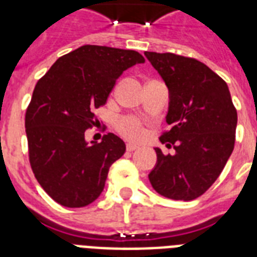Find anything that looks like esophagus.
<instances>
[{"label":"esophagus","instance_id":"34e87169","mask_svg":"<svg viewBox=\"0 0 257 257\" xmlns=\"http://www.w3.org/2000/svg\"><path fill=\"white\" fill-rule=\"evenodd\" d=\"M137 148H139V147L135 144H132V143H128V144H126V151H128V152H133V151Z\"/></svg>","mask_w":257,"mask_h":257}]
</instances>
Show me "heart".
<instances>
[{"instance_id":"1","label":"heart","mask_w":257,"mask_h":257,"mask_svg":"<svg viewBox=\"0 0 257 257\" xmlns=\"http://www.w3.org/2000/svg\"><path fill=\"white\" fill-rule=\"evenodd\" d=\"M117 131L129 140H140L144 136V125L137 117L125 116L117 122Z\"/></svg>"}]
</instances>
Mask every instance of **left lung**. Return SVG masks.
Returning a JSON list of instances; mask_svg holds the SVG:
<instances>
[{
  "mask_svg": "<svg viewBox=\"0 0 257 257\" xmlns=\"http://www.w3.org/2000/svg\"><path fill=\"white\" fill-rule=\"evenodd\" d=\"M169 89L167 122L160 141L176 153L155 148L149 173L153 189L172 200L197 199L211 188L235 147L237 112L227 82L205 64L173 53L145 52Z\"/></svg>",
  "mask_w": 257,
  "mask_h": 257,
  "instance_id": "1",
  "label": "left lung"
}]
</instances>
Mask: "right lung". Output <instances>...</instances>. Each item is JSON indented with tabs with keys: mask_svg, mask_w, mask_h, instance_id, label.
<instances>
[{
	"mask_svg": "<svg viewBox=\"0 0 257 257\" xmlns=\"http://www.w3.org/2000/svg\"><path fill=\"white\" fill-rule=\"evenodd\" d=\"M143 62L136 50L84 45L58 58L37 81L25 114L29 161L56 203L81 208L101 195L125 144L113 133L88 144L85 131L97 125L93 112L105 105L117 78Z\"/></svg>",
	"mask_w": 257,
	"mask_h": 257,
	"instance_id": "add662e5",
	"label": "right lung"
}]
</instances>
